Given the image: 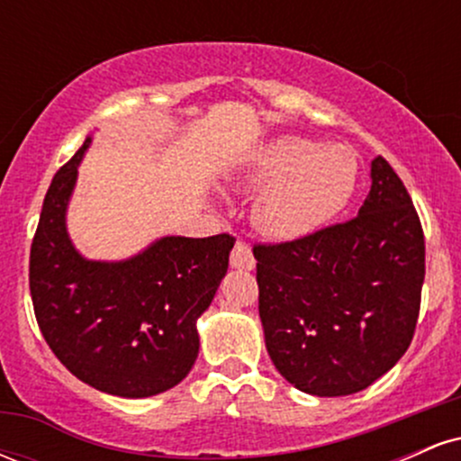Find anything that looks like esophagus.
<instances>
[{
	"label": "esophagus",
	"instance_id": "obj_1",
	"mask_svg": "<svg viewBox=\"0 0 461 461\" xmlns=\"http://www.w3.org/2000/svg\"><path fill=\"white\" fill-rule=\"evenodd\" d=\"M230 262L234 268H245V271H251V268L256 267V258H253L251 247L242 240H238L234 249H231Z\"/></svg>",
	"mask_w": 461,
	"mask_h": 461
}]
</instances>
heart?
Instances as JSON below:
<instances>
[{
  "mask_svg": "<svg viewBox=\"0 0 461 461\" xmlns=\"http://www.w3.org/2000/svg\"><path fill=\"white\" fill-rule=\"evenodd\" d=\"M357 176L351 147L282 136L253 153L238 182L262 188L253 203V223L264 236L299 240L321 231L347 208Z\"/></svg>",
  "mask_w": 461,
  "mask_h": 461,
  "instance_id": "1",
  "label": "heart"
}]
</instances>
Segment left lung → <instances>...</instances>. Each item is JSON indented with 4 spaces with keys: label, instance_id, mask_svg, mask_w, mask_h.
Segmentation results:
<instances>
[{
    "label": "left lung",
    "instance_id": "obj_1",
    "mask_svg": "<svg viewBox=\"0 0 461 461\" xmlns=\"http://www.w3.org/2000/svg\"><path fill=\"white\" fill-rule=\"evenodd\" d=\"M357 216L285 242H258V310L275 368L301 393L347 396L403 357L425 282V234L382 156Z\"/></svg>",
    "mask_w": 461,
    "mask_h": 461
}]
</instances>
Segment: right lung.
Here are the masks:
<instances>
[{
  "label": "right lung",
  "instance_id": "right-lung-1",
  "mask_svg": "<svg viewBox=\"0 0 461 461\" xmlns=\"http://www.w3.org/2000/svg\"><path fill=\"white\" fill-rule=\"evenodd\" d=\"M91 139L58 168L30 249L36 322L54 356L102 393L142 399L182 382L199 353L197 319L225 277L236 238L167 236L125 262L84 260L65 212Z\"/></svg>",
  "mask_w": 461,
  "mask_h": 461
}]
</instances>
